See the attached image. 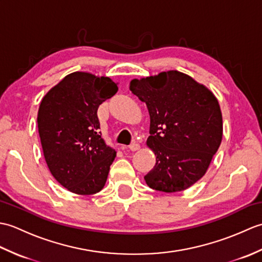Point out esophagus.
Wrapping results in <instances>:
<instances>
[{"mask_svg": "<svg viewBox=\"0 0 262 262\" xmlns=\"http://www.w3.org/2000/svg\"><path fill=\"white\" fill-rule=\"evenodd\" d=\"M140 144L138 143H136V142H134V143H132L130 145H129V149L130 151H133V152H135V151H138V149H140Z\"/></svg>", "mask_w": 262, "mask_h": 262, "instance_id": "obj_1", "label": "esophagus"}]
</instances>
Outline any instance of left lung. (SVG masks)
Wrapping results in <instances>:
<instances>
[{"label": "left lung", "mask_w": 262, "mask_h": 262, "mask_svg": "<svg viewBox=\"0 0 262 262\" xmlns=\"http://www.w3.org/2000/svg\"><path fill=\"white\" fill-rule=\"evenodd\" d=\"M130 91L148 109L147 146L157 157L144 177L163 192L186 190L206 173L223 137L219 100L205 85L179 71L130 81Z\"/></svg>", "instance_id": "left-lung-1"}]
</instances>
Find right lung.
I'll return each mask as SVG.
<instances>
[{"label":"right lung","instance_id":"obj_1","mask_svg":"<svg viewBox=\"0 0 262 262\" xmlns=\"http://www.w3.org/2000/svg\"><path fill=\"white\" fill-rule=\"evenodd\" d=\"M117 83L88 72L66 75L42 98L38 132L48 169L69 191L97 193L107 181L116 151L101 137L97 111Z\"/></svg>","mask_w":262,"mask_h":262}]
</instances>
